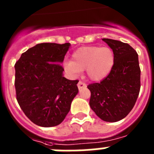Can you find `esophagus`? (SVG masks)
<instances>
[{"mask_svg": "<svg viewBox=\"0 0 154 154\" xmlns=\"http://www.w3.org/2000/svg\"><path fill=\"white\" fill-rule=\"evenodd\" d=\"M77 87H78V89H81L82 88H85V87H86V84L84 83V82H82V81H80L78 83H77Z\"/></svg>", "mask_w": 154, "mask_h": 154, "instance_id": "esophagus-1", "label": "esophagus"}]
</instances>
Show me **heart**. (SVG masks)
I'll list each match as a JSON object with an SVG mask.
<instances>
[{"instance_id": "obj_1", "label": "heart", "mask_w": 154, "mask_h": 154, "mask_svg": "<svg viewBox=\"0 0 154 154\" xmlns=\"http://www.w3.org/2000/svg\"><path fill=\"white\" fill-rule=\"evenodd\" d=\"M114 64V53L109 47L84 46L77 49L72 55V60L65 61V67L72 74L86 70L88 77L93 81L105 78Z\"/></svg>"}]
</instances>
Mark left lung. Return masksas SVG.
<instances>
[{"instance_id":"8db88e82","label":"left lung","mask_w":154,"mask_h":154,"mask_svg":"<svg viewBox=\"0 0 154 154\" xmlns=\"http://www.w3.org/2000/svg\"><path fill=\"white\" fill-rule=\"evenodd\" d=\"M114 53V64L106 77L88 85L89 105L101 120L115 122L129 114L141 88L138 55L129 44L103 38Z\"/></svg>"}]
</instances>
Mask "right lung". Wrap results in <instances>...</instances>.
I'll return each mask as SVG.
<instances>
[{"instance_id": "add662e5", "label": "right lung", "mask_w": 154, "mask_h": 154, "mask_svg": "<svg viewBox=\"0 0 154 154\" xmlns=\"http://www.w3.org/2000/svg\"><path fill=\"white\" fill-rule=\"evenodd\" d=\"M69 43H41L23 53L15 64L17 100L26 117L42 127L60 124L78 93L77 80L63 77Z\"/></svg>"}]
</instances>
